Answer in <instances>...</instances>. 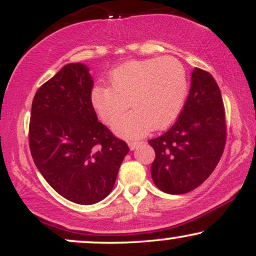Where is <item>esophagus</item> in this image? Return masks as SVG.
Masks as SVG:
<instances>
[{
	"label": "esophagus",
	"mask_w": 256,
	"mask_h": 256,
	"mask_svg": "<svg viewBox=\"0 0 256 256\" xmlns=\"http://www.w3.org/2000/svg\"><path fill=\"white\" fill-rule=\"evenodd\" d=\"M140 144V142H138V140H128V148H130L131 150H134Z\"/></svg>",
	"instance_id": "34e87169"
}]
</instances>
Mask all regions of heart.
I'll return each mask as SVG.
<instances>
[{
    "label": "heart",
    "instance_id": "1",
    "mask_svg": "<svg viewBox=\"0 0 256 256\" xmlns=\"http://www.w3.org/2000/svg\"><path fill=\"white\" fill-rule=\"evenodd\" d=\"M110 86L92 88L90 101L106 124H113L120 137L137 138L152 128L172 124L183 108L188 77L183 64L174 58H146L122 64L110 72Z\"/></svg>",
    "mask_w": 256,
    "mask_h": 256
}]
</instances>
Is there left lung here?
<instances>
[{"label": "left lung", "instance_id": "obj_1", "mask_svg": "<svg viewBox=\"0 0 256 256\" xmlns=\"http://www.w3.org/2000/svg\"><path fill=\"white\" fill-rule=\"evenodd\" d=\"M226 140L220 89L208 72L194 68L192 86L177 122L149 140L155 150L150 172L164 192L179 195L196 189L218 165Z\"/></svg>", "mask_w": 256, "mask_h": 256}]
</instances>
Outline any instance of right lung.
Masks as SVG:
<instances>
[{"instance_id":"right-lung-1","label":"right lung","mask_w":256,"mask_h":256,"mask_svg":"<svg viewBox=\"0 0 256 256\" xmlns=\"http://www.w3.org/2000/svg\"><path fill=\"white\" fill-rule=\"evenodd\" d=\"M94 80L84 64H68L37 90L28 140L38 171L55 192L94 204L113 190L128 146L98 120Z\"/></svg>"}]
</instances>
